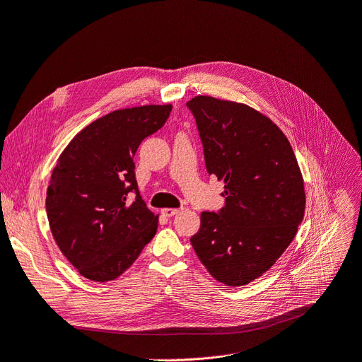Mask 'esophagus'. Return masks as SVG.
<instances>
[{"instance_id":"1","label":"esophagus","mask_w":362,"mask_h":362,"mask_svg":"<svg viewBox=\"0 0 362 362\" xmlns=\"http://www.w3.org/2000/svg\"><path fill=\"white\" fill-rule=\"evenodd\" d=\"M180 211V209H164L163 210V215L167 216V218H171L174 215H177V213Z\"/></svg>"}]
</instances>
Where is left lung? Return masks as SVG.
<instances>
[{
    "instance_id": "1",
    "label": "left lung",
    "mask_w": 362,
    "mask_h": 362,
    "mask_svg": "<svg viewBox=\"0 0 362 362\" xmlns=\"http://www.w3.org/2000/svg\"><path fill=\"white\" fill-rule=\"evenodd\" d=\"M186 105L207 171L225 183V206L202 213L191 245L218 282L243 286L272 269L303 221L305 194L297 158L282 129L246 104L198 95Z\"/></svg>"
}]
</instances>
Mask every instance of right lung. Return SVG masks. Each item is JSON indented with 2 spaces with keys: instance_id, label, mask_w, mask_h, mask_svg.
<instances>
[{
  "instance_id": "obj_1",
  "label": "right lung",
  "mask_w": 362,
  "mask_h": 362,
  "mask_svg": "<svg viewBox=\"0 0 362 362\" xmlns=\"http://www.w3.org/2000/svg\"><path fill=\"white\" fill-rule=\"evenodd\" d=\"M173 109L115 110L80 131L52 171L46 211L53 238L83 277L109 282L127 272L156 234L134 173L140 143L163 128ZM136 198L129 199V194Z\"/></svg>"
}]
</instances>
